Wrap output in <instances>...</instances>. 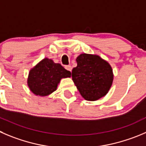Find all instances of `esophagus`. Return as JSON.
<instances>
[{
    "instance_id": "esophagus-1",
    "label": "esophagus",
    "mask_w": 146,
    "mask_h": 146,
    "mask_svg": "<svg viewBox=\"0 0 146 146\" xmlns=\"http://www.w3.org/2000/svg\"><path fill=\"white\" fill-rule=\"evenodd\" d=\"M65 69H66V70L69 71V72H72V67L71 66H65Z\"/></svg>"
}]
</instances>
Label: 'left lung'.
Instances as JSON below:
<instances>
[{
  "label": "left lung",
  "mask_w": 146,
  "mask_h": 146,
  "mask_svg": "<svg viewBox=\"0 0 146 146\" xmlns=\"http://www.w3.org/2000/svg\"><path fill=\"white\" fill-rule=\"evenodd\" d=\"M72 69V80L86 100L96 101L108 94L113 82L110 64L99 55L81 54Z\"/></svg>",
  "instance_id": "left-lung-1"
}]
</instances>
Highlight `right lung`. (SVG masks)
Here are the masks:
<instances>
[{
    "instance_id": "add662e5",
    "label": "right lung",
    "mask_w": 146,
    "mask_h": 146,
    "mask_svg": "<svg viewBox=\"0 0 146 146\" xmlns=\"http://www.w3.org/2000/svg\"><path fill=\"white\" fill-rule=\"evenodd\" d=\"M71 77V72L60 64H56L48 58H44L30 69L27 85L34 95L48 96L56 91L61 80Z\"/></svg>"
}]
</instances>
